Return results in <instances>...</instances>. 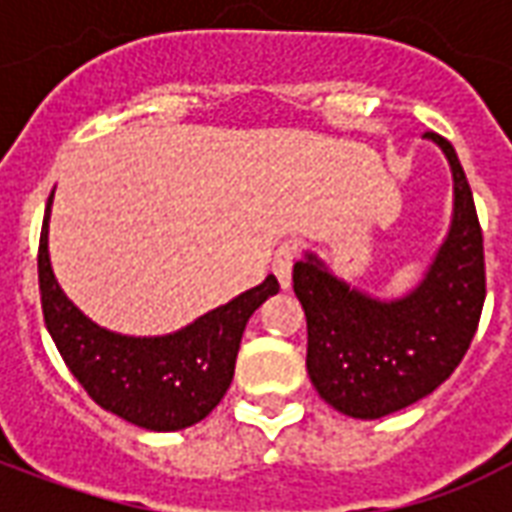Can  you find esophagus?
<instances>
[{"instance_id": "1", "label": "esophagus", "mask_w": 512, "mask_h": 512, "mask_svg": "<svg viewBox=\"0 0 512 512\" xmlns=\"http://www.w3.org/2000/svg\"><path fill=\"white\" fill-rule=\"evenodd\" d=\"M293 260H296V252H293V246L282 244L277 249V255H274V274L279 279V288L288 290L290 288V279H293Z\"/></svg>"}]
</instances>
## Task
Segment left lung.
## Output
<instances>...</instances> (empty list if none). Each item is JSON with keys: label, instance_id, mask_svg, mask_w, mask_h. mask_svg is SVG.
Returning <instances> with one entry per match:
<instances>
[{"label": "left lung", "instance_id": "left-lung-1", "mask_svg": "<svg viewBox=\"0 0 512 512\" xmlns=\"http://www.w3.org/2000/svg\"><path fill=\"white\" fill-rule=\"evenodd\" d=\"M441 147L452 172L450 230L414 288L381 299L359 290L315 252L293 266L307 315V373L318 395L354 419H381L439 389L469 351L485 301L483 230L455 147Z\"/></svg>", "mask_w": 512, "mask_h": 512}]
</instances>
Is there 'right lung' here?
Returning <instances> with one entry per match:
<instances>
[{
	"label": "right lung",
	"mask_w": 512,
	"mask_h": 512,
	"mask_svg": "<svg viewBox=\"0 0 512 512\" xmlns=\"http://www.w3.org/2000/svg\"><path fill=\"white\" fill-rule=\"evenodd\" d=\"M51 197L40 230L38 279L46 329L65 365L98 406L136 428L169 433L197 425L230 389L246 323L268 296H277V277L268 274L257 288L205 312L178 332L158 337L112 332L90 321L54 277Z\"/></svg>",
	"instance_id": "1"
}]
</instances>
